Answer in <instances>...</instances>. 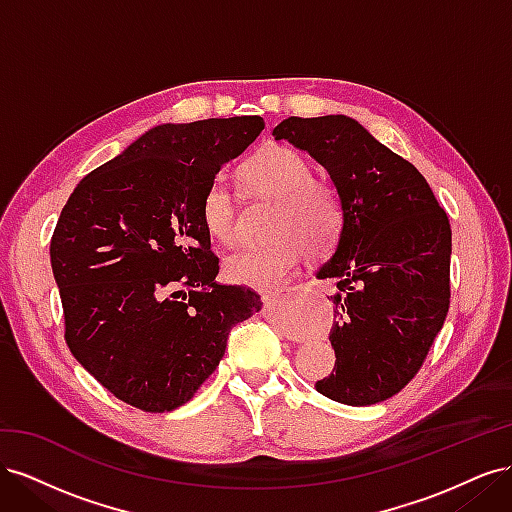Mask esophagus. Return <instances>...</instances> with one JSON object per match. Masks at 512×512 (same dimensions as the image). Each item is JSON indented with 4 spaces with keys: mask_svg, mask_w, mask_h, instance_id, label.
<instances>
[{
    "mask_svg": "<svg viewBox=\"0 0 512 512\" xmlns=\"http://www.w3.org/2000/svg\"><path fill=\"white\" fill-rule=\"evenodd\" d=\"M262 303H265V307H273L277 303V297H273V294H265V297H262Z\"/></svg>",
    "mask_w": 512,
    "mask_h": 512,
    "instance_id": "obj_1",
    "label": "esophagus"
}]
</instances>
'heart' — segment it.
Here are the masks:
<instances>
[{
  "mask_svg": "<svg viewBox=\"0 0 512 512\" xmlns=\"http://www.w3.org/2000/svg\"><path fill=\"white\" fill-rule=\"evenodd\" d=\"M241 177L252 194L277 200L269 230L273 241L232 252L224 271L235 284L275 290L297 267L303 250L318 258L337 245L346 218L342 196L333 183L316 179L312 164L288 147L256 153L243 166ZM200 222L213 241H235L237 198L222 177L209 181L200 198Z\"/></svg>",
  "mask_w": 512,
  "mask_h": 512,
  "instance_id": "obj_1",
  "label": "heart"
}]
</instances>
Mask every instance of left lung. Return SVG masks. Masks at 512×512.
<instances>
[{"label":"left lung","instance_id":"8db88e82","mask_svg":"<svg viewBox=\"0 0 512 512\" xmlns=\"http://www.w3.org/2000/svg\"><path fill=\"white\" fill-rule=\"evenodd\" d=\"M275 141L307 151L329 170L344 203L331 280L335 367L316 391L346 406L397 395L416 376L451 305V224L429 183L359 121L288 117Z\"/></svg>","mask_w":512,"mask_h":512}]
</instances>
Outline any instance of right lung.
<instances>
[{"instance_id":"right-lung-1","label":"right lung","mask_w":512,"mask_h":512,"mask_svg":"<svg viewBox=\"0 0 512 512\" xmlns=\"http://www.w3.org/2000/svg\"><path fill=\"white\" fill-rule=\"evenodd\" d=\"M265 130L262 117L164 123L76 185L61 209L51 267L74 359L145 412L190 401L260 294L215 282L220 260L200 198Z\"/></svg>"}]
</instances>
